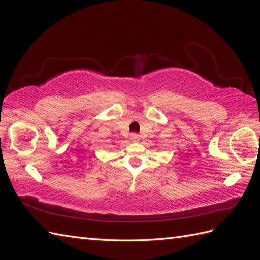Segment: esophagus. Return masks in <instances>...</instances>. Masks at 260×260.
<instances>
[{"mask_svg":"<svg viewBox=\"0 0 260 260\" xmlns=\"http://www.w3.org/2000/svg\"><path fill=\"white\" fill-rule=\"evenodd\" d=\"M130 139H131V141H133V142H137V141H139L140 140V136L138 135V133H131L130 135Z\"/></svg>","mask_w":260,"mask_h":260,"instance_id":"1","label":"esophagus"}]
</instances>
